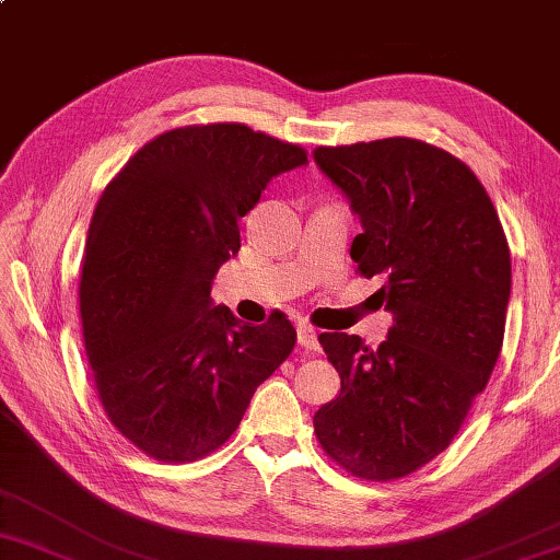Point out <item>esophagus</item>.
<instances>
[{"mask_svg":"<svg viewBox=\"0 0 560 560\" xmlns=\"http://www.w3.org/2000/svg\"><path fill=\"white\" fill-rule=\"evenodd\" d=\"M299 345L306 350H318V332L308 323L299 325Z\"/></svg>","mask_w":560,"mask_h":560,"instance_id":"esophagus-1","label":"esophagus"}]
</instances>
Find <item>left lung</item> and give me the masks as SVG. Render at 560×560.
<instances>
[{
	"label": "left lung",
	"mask_w": 560,
	"mask_h": 560,
	"mask_svg": "<svg viewBox=\"0 0 560 560\" xmlns=\"http://www.w3.org/2000/svg\"><path fill=\"white\" fill-rule=\"evenodd\" d=\"M318 168L362 222L350 257L377 277L394 325L377 350L323 332L340 394L313 416L335 463L396 480L448 448L500 358L512 259L482 183L448 151L409 137L318 147Z\"/></svg>",
	"instance_id": "left-lung-1"
}]
</instances>
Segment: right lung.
<instances>
[{
    "label": "right lung",
    "mask_w": 560,
    "mask_h": 560,
    "mask_svg": "<svg viewBox=\"0 0 560 560\" xmlns=\"http://www.w3.org/2000/svg\"><path fill=\"white\" fill-rule=\"evenodd\" d=\"M306 164V149L247 125L180 127L100 198L80 277L85 350L107 419L156 460L218 451L296 345L283 313L242 323L210 291L267 183Z\"/></svg>",
    "instance_id": "right-lung-1"
}]
</instances>
